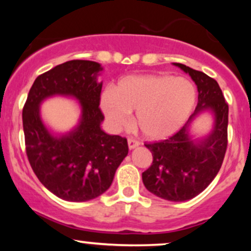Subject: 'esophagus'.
I'll list each match as a JSON object with an SVG mask.
<instances>
[{"label": "esophagus", "instance_id": "34e87169", "mask_svg": "<svg viewBox=\"0 0 251 251\" xmlns=\"http://www.w3.org/2000/svg\"><path fill=\"white\" fill-rule=\"evenodd\" d=\"M128 148L129 149H134V148H137V146H139V142H138L137 139H134V138H128Z\"/></svg>", "mask_w": 251, "mask_h": 251}]
</instances>
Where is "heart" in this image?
<instances>
[{"label": "heart", "mask_w": 251, "mask_h": 251, "mask_svg": "<svg viewBox=\"0 0 251 251\" xmlns=\"http://www.w3.org/2000/svg\"><path fill=\"white\" fill-rule=\"evenodd\" d=\"M195 89L179 77L144 75L126 77L116 91L103 92L101 107L116 128L126 126L137 111V125L150 139L175 133L188 119L195 105Z\"/></svg>", "instance_id": "1"}]
</instances>
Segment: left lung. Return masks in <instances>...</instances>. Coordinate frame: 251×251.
Masks as SVG:
<instances>
[{
	"instance_id": "obj_1",
	"label": "left lung",
	"mask_w": 251,
	"mask_h": 251,
	"mask_svg": "<svg viewBox=\"0 0 251 251\" xmlns=\"http://www.w3.org/2000/svg\"><path fill=\"white\" fill-rule=\"evenodd\" d=\"M175 65L189 73L197 85V107L179 131L164 140L144 144L153 160L143 172V183L163 200L181 201L201 194L220 171L227 146L229 106L215 79L183 63ZM205 109L214 112L215 127L208 138L196 144L189 139L187 126L196 114Z\"/></svg>"
}]
</instances>
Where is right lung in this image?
Wrapping results in <instances>:
<instances>
[{"mask_svg": "<svg viewBox=\"0 0 251 251\" xmlns=\"http://www.w3.org/2000/svg\"><path fill=\"white\" fill-rule=\"evenodd\" d=\"M102 68L98 62L72 60L35 79L22 111L25 153L34 174L61 200L86 201L111 186L118 166L128 153L127 139L100 128ZM73 95L82 102L80 125L68 136L55 138L39 119V102L47 96Z\"/></svg>", "mask_w": 251, "mask_h": 251, "instance_id": "1", "label": "right lung"}]
</instances>
